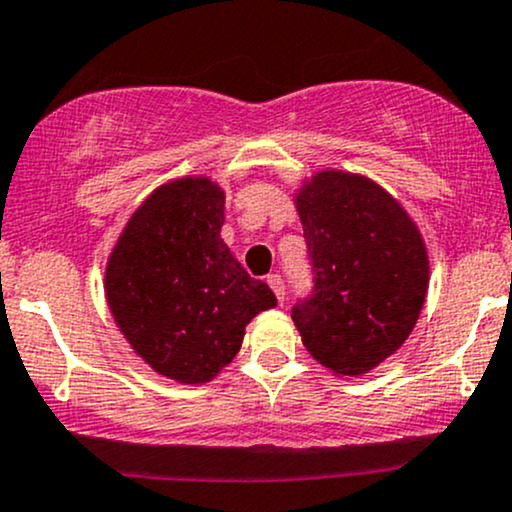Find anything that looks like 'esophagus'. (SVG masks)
<instances>
[{"instance_id": "34e87169", "label": "esophagus", "mask_w": 512, "mask_h": 512, "mask_svg": "<svg viewBox=\"0 0 512 512\" xmlns=\"http://www.w3.org/2000/svg\"><path fill=\"white\" fill-rule=\"evenodd\" d=\"M268 285L275 292V297H278V302H282L285 299V282H282L280 275H268Z\"/></svg>"}]
</instances>
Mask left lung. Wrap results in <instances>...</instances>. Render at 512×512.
I'll list each match as a JSON object with an SVG mask.
<instances>
[{"label": "left lung", "instance_id": "obj_1", "mask_svg": "<svg viewBox=\"0 0 512 512\" xmlns=\"http://www.w3.org/2000/svg\"><path fill=\"white\" fill-rule=\"evenodd\" d=\"M297 213L314 290L294 304L306 350L333 374L362 376L410 338L429 290V256L405 208L362 174L323 170Z\"/></svg>", "mask_w": 512, "mask_h": 512}]
</instances>
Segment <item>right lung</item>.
Segmentation results:
<instances>
[{"mask_svg":"<svg viewBox=\"0 0 512 512\" xmlns=\"http://www.w3.org/2000/svg\"><path fill=\"white\" fill-rule=\"evenodd\" d=\"M225 191L208 177L158 186L126 222L105 268L119 330L155 371L206 383L239 352L244 328L278 304L220 239Z\"/></svg>","mask_w":512,"mask_h":512,"instance_id":"obj_1","label":"right lung"}]
</instances>
